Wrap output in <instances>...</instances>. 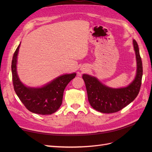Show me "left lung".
Wrapping results in <instances>:
<instances>
[{"label": "left lung", "mask_w": 152, "mask_h": 152, "mask_svg": "<svg viewBox=\"0 0 152 152\" xmlns=\"http://www.w3.org/2000/svg\"><path fill=\"white\" fill-rule=\"evenodd\" d=\"M137 61V73L134 80L124 88L112 89L103 85L95 78L84 74L82 78L86 84L87 98L91 107L104 113L117 112L131 103L139 94L141 86L142 65L138 45L133 40Z\"/></svg>", "instance_id": "8db88e82"}]
</instances>
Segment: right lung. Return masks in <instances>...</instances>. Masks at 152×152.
Returning <instances> with one entry per match:
<instances>
[{
	"instance_id": "add662e5",
	"label": "right lung",
	"mask_w": 152,
	"mask_h": 152,
	"mask_svg": "<svg viewBox=\"0 0 152 152\" xmlns=\"http://www.w3.org/2000/svg\"><path fill=\"white\" fill-rule=\"evenodd\" d=\"M20 45V44L13 54L11 65L12 83L17 96L26 108L32 113L50 115L56 112L61 105L64 90L76 73L61 75L41 88L27 87L21 83L16 72Z\"/></svg>"
}]
</instances>
